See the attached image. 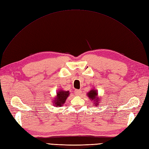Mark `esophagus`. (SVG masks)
I'll list each match as a JSON object with an SVG mask.
<instances>
[{
	"label": "esophagus",
	"instance_id": "obj_1",
	"mask_svg": "<svg viewBox=\"0 0 149 149\" xmlns=\"http://www.w3.org/2000/svg\"><path fill=\"white\" fill-rule=\"evenodd\" d=\"M74 94H76V95H81V90H75L74 91Z\"/></svg>",
	"mask_w": 149,
	"mask_h": 149
}]
</instances>
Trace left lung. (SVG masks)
<instances>
[{
    "instance_id": "1",
    "label": "left lung",
    "mask_w": 149,
    "mask_h": 149,
    "mask_svg": "<svg viewBox=\"0 0 149 149\" xmlns=\"http://www.w3.org/2000/svg\"><path fill=\"white\" fill-rule=\"evenodd\" d=\"M88 95L89 97V98L92 100H94L95 99L97 102H99L98 100V97H97V93L95 90H91L90 92H88ZM95 104V103H94Z\"/></svg>"
}]
</instances>
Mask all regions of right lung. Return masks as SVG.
I'll list each match as a JSON object with an SVG mask.
<instances>
[{
	"label": "right lung",
	"instance_id": "1",
	"mask_svg": "<svg viewBox=\"0 0 149 149\" xmlns=\"http://www.w3.org/2000/svg\"><path fill=\"white\" fill-rule=\"evenodd\" d=\"M69 95V91H60L57 92V97L54 100V104L57 106H61L63 104L65 103V100L67 99V97Z\"/></svg>",
	"mask_w": 149,
	"mask_h": 149
}]
</instances>
